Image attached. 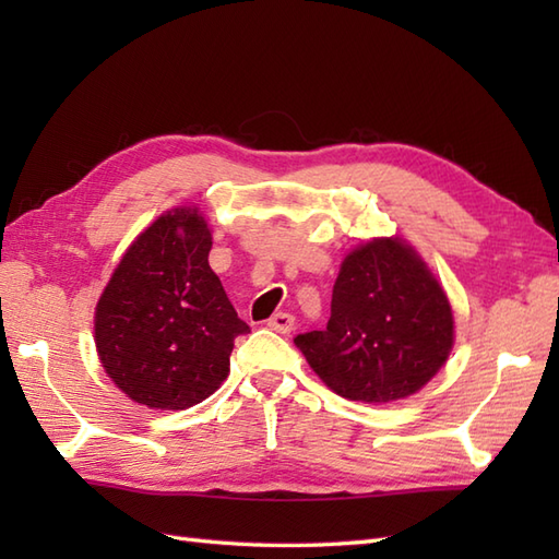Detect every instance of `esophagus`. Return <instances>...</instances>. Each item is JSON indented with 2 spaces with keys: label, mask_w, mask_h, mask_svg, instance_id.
I'll list each match as a JSON object with an SVG mask.
<instances>
[{
  "label": "esophagus",
  "mask_w": 559,
  "mask_h": 559,
  "mask_svg": "<svg viewBox=\"0 0 559 559\" xmlns=\"http://www.w3.org/2000/svg\"><path fill=\"white\" fill-rule=\"evenodd\" d=\"M269 329L278 331V334H290L295 329V317L290 312H276L269 319Z\"/></svg>",
  "instance_id": "obj_1"
}]
</instances>
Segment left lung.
Segmentation results:
<instances>
[{"mask_svg":"<svg viewBox=\"0 0 559 559\" xmlns=\"http://www.w3.org/2000/svg\"><path fill=\"white\" fill-rule=\"evenodd\" d=\"M295 346L338 396L389 403L423 389L454 346L451 305L432 271L399 237H379L343 259L324 331Z\"/></svg>","mask_w":559,"mask_h":559,"instance_id":"8db88e82","label":"left lung"}]
</instances>
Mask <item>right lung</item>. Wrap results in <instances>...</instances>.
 <instances>
[{"label":"right lung","mask_w":559,"mask_h":559,"mask_svg":"<svg viewBox=\"0 0 559 559\" xmlns=\"http://www.w3.org/2000/svg\"><path fill=\"white\" fill-rule=\"evenodd\" d=\"M199 209H173L129 245L96 305V348L112 382L148 408L185 411L230 372L237 317L209 266Z\"/></svg>","instance_id":"1"}]
</instances>
